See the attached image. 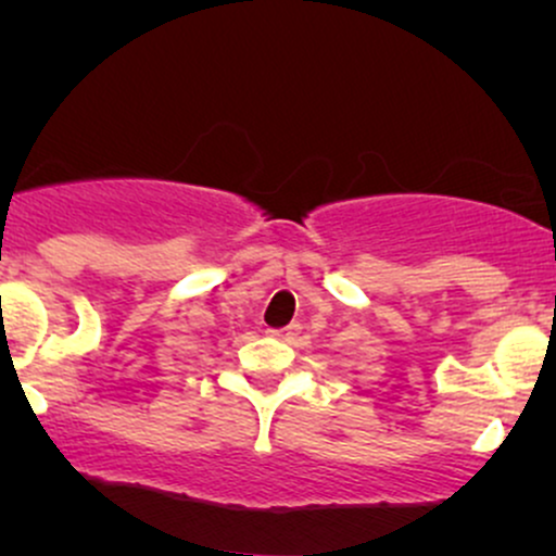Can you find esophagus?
<instances>
[{
    "label": "esophagus",
    "instance_id": "esophagus-1",
    "mask_svg": "<svg viewBox=\"0 0 556 556\" xmlns=\"http://www.w3.org/2000/svg\"><path fill=\"white\" fill-rule=\"evenodd\" d=\"M298 331H300L298 324H290V327H285V329H271L269 334H271V337H277V340H282V342H290L292 337L298 334Z\"/></svg>",
    "mask_w": 556,
    "mask_h": 556
}]
</instances>
